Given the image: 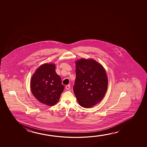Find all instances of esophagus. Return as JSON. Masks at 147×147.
<instances>
[{
    "label": "esophagus",
    "mask_w": 147,
    "mask_h": 147,
    "mask_svg": "<svg viewBox=\"0 0 147 147\" xmlns=\"http://www.w3.org/2000/svg\"><path fill=\"white\" fill-rule=\"evenodd\" d=\"M65 88H66V89H67V90L70 89V85L68 84L66 85V87H65Z\"/></svg>",
    "instance_id": "1"
}]
</instances>
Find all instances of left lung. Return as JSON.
Returning <instances> with one entry per match:
<instances>
[{
  "label": "left lung",
  "instance_id": "8db88e82",
  "mask_svg": "<svg viewBox=\"0 0 147 147\" xmlns=\"http://www.w3.org/2000/svg\"><path fill=\"white\" fill-rule=\"evenodd\" d=\"M107 86V74L102 65L93 59L77 61L73 91L81 107L89 108L99 102Z\"/></svg>",
  "mask_w": 147,
  "mask_h": 147
}]
</instances>
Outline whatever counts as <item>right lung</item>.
<instances>
[{
    "label": "right lung",
    "mask_w": 147,
    "mask_h": 147,
    "mask_svg": "<svg viewBox=\"0 0 147 147\" xmlns=\"http://www.w3.org/2000/svg\"><path fill=\"white\" fill-rule=\"evenodd\" d=\"M53 64H45L37 69L30 81V88L36 98L43 104L53 106L58 102L64 89L60 77Z\"/></svg>",
    "instance_id": "add662e5"
}]
</instances>
